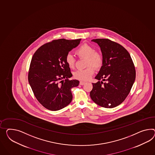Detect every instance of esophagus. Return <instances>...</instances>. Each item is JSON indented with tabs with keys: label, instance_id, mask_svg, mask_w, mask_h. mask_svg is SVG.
I'll return each mask as SVG.
<instances>
[{
	"label": "esophagus",
	"instance_id": "1",
	"mask_svg": "<svg viewBox=\"0 0 155 155\" xmlns=\"http://www.w3.org/2000/svg\"><path fill=\"white\" fill-rule=\"evenodd\" d=\"M85 83V82H84V81H80V85H83Z\"/></svg>",
	"mask_w": 155,
	"mask_h": 155
}]
</instances>
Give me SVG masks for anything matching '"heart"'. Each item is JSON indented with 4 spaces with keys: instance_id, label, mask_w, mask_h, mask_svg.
Masks as SVG:
<instances>
[{
    "instance_id": "b5f03b06",
    "label": "heart",
    "mask_w": 155,
    "mask_h": 155,
    "mask_svg": "<svg viewBox=\"0 0 155 155\" xmlns=\"http://www.w3.org/2000/svg\"><path fill=\"white\" fill-rule=\"evenodd\" d=\"M76 54L80 58H86V66L88 68L79 70L74 72V76L76 79L81 81H87L90 79L94 73V69L101 68L103 63V56L101 52L95 51L94 48L87 44H84L76 49ZM65 61L70 68H73L75 66V59L72 55L68 54ZM93 67L92 68V67Z\"/></svg>"
}]
</instances>
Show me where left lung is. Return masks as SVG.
<instances>
[{
	"label": "left lung",
	"instance_id": "1",
	"mask_svg": "<svg viewBox=\"0 0 155 155\" xmlns=\"http://www.w3.org/2000/svg\"><path fill=\"white\" fill-rule=\"evenodd\" d=\"M91 41L101 48L103 63L95 77L98 81L92 83L91 98L101 107H116L127 98L134 83V65L129 52L120 44L107 39ZM101 79L102 81L99 82ZM104 81L106 82L103 83Z\"/></svg>",
	"mask_w": 155,
	"mask_h": 155
}]
</instances>
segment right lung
I'll list each match as a JSON object with an SVG mask.
<instances>
[{"label": "right lung", "instance_id": "add662e5", "mask_svg": "<svg viewBox=\"0 0 155 155\" xmlns=\"http://www.w3.org/2000/svg\"><path fill=\"white\" fill-rule=\"evenodd\" d=\"M80 41L53 40L41 46L32 57L28 83L36 99L51 111L60 110L71 103V89L79 84L78 80H68L72 75L65 58Z\"/></svg>", "mask_w": 155, "mask_h": 155}]
</instances>
